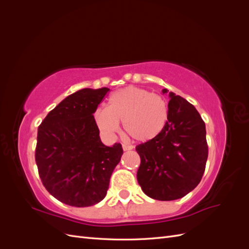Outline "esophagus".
Wrapping results in <instances>:
<instances>
[{
    "label": "esophagus",
    "instance_id": "esophagus-1",
    "mask_svg": "<svg viewBox=\"0 0 249 249\" xmlns=\"http://www.w3.org/2000/svg\"><path fill=\"white\" fill-rule=\"evenodd\" d=\"M134 148V146L133 145H126V144H123V149L124 150H131V149H133Z\"/></svg>",
    "mask_w": 249,
    "mask_h": 249
}]
</instances>
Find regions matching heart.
Instances as JSON below:
<instances>
[{"label": "heart", "instance_id": "heart-1", "mask_svg": "<svg viewBox=\"0 0 249 249\" xmlns=\"http://www.w3.org/2000/svg\"><path fill=\"white\" fill-rule=\"evenodd\" d=\"M93 122L105 136L112 137L124 122L125 132L140 142L157 138L168 119V107L163 97L138 87H125L113 92L108 107L93 112Z\"/></svg>", "mask_w": 249, "mask_h": 249}]
</instances>
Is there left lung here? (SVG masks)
Here are the masks:
<instances>
[{
	"instance_id": "obj_1",
	"label": "left lung",
	"mask_w": 249,
	"mask_h": 249,
	"mask_svg": "<svg viewBox=\"0 0 249 249\" xmlns=\"http://www.w3.org/2000/svg\"><path fill=\"white\" fill-rule=\"evenodd\" d=\"M163 89V94L168 93ZM168 119L157 138L136 146L141 163L137 180L157 200L182 198L196 187L208 159L206 124L193 105L169 92Z\"/></svg>"
}]
</instances>
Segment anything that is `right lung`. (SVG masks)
Listing matches in <instances>:
<instances>
[{
    "label": "right lung",
    "mask_w": 249,
    "mask_h": 249,
    "mask_svg": "<svg viewBox=\"0 0 249 249\" xmlns=\"http://www.w3.org/2000/svg\"><path fill=\"white\" fill-rule=\"evenodd\" d=\"M109 88H84L49 112L38 126L35 161L46 189L71 207H90L106 196L124 150L105 145L93 122Z\"/></svg>",
    "instance_id": "1"
}]
</instances>
